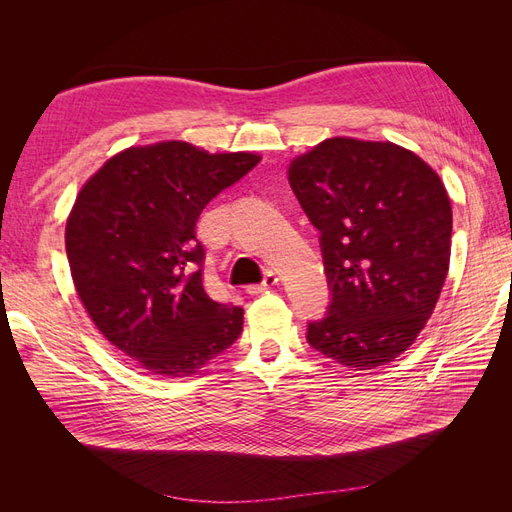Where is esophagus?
<instances>
[{
    "instance_id": "esophagus-1",
    "label": "esophagus",
    "mask_w": 512,
    "mask_h": 512,
    "mask_svg": "<svg viewBox=\"0 0 512 512\" xmlns=\"http://www.w3.org/2000/svg\"><path fill=\"white\" fill-rule=\"evenodd\" d=\"M277 284H280V277H277V273L269 271V273L265 275V282H262V284H254V286H247V292H250V294H260V292L271 290V288L277 286Z\"/></svg>"
}]
</instances>
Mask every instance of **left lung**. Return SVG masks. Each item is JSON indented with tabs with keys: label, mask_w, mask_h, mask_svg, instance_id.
Segmentation results:
<instances>
[{
	"label": "left lung",
	"mask_w": 512,
	"mask_h": 512,
	"mask_svg": "<svg viewBox=\"0 0 512 512\" xmlns=\"http://www.w3.org/2000/svg\"><path fill=\"white\" fill-rule=\"evenodd\" d=\"M288 181L320 230L333 297L309 322V346L361 371L395 361L425 329L451 262L442 179L406 147L333 136L294 158Z\"/></svg>",
	"instance_id": "left-lung-1"
}]
</instances>
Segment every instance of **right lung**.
I'll use <instances>...</instances> for the list:
<instances>
[{
  "label": "right lung",
  "instance_id": "add662e5",
  "mask_svg": "<svg viewBox=\"0 0 512 512\" xmlns=\"http://www.w3.org/2000/svg\"><path fill=\"white\" fill-rule=\"evenodd\" d=\"M258 162L162 141L115 153L76 194L66 222L74 288L98 331L149 374L192 376L239 337L243 309L207 294L194 228Z\"/></svg>",
  "mask_w": 512,
  "mask_h": 512
}]
</instances>
